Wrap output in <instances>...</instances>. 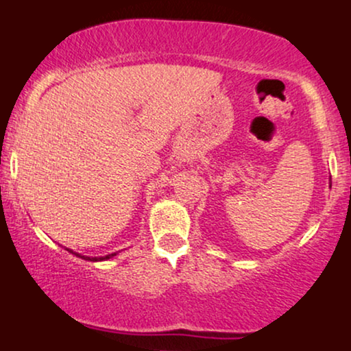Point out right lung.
Returning a JSON list of instances; mask_svg holds the SVG:
<instances>
[{"label":"right lung","instance_id":"add662e5","mask_svg":"<svg viewBox=\"0 0 351 351\" xmlns=\"http://www.w3.org/2000/svg\"><path fill=\"white\" fill-rule=\"evenodd\" d=\"M66 251H69L71 254H74V256H77V257H80V259H84V261H90V263H100V261H108V259H112V257H114V256H117V252H112V254H107V256H102V257H88V256H82V254H79V252L71 251V249H66Z\"/></svg>","mask_w":351,"mask_h":351}]
</instances>
